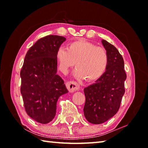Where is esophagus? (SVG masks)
<instances>
[{"label": "esophagus", "instance_id": "1", "mask_svg": "<svg viewBox=\"0 0 148 148\" xmlns=\"http://www.w3.org/2000/svg\"><path fill=\"white\" fill-rule=\"evenodd\" d=\"M66 86H67L68 90L70 92H74L75 91H78L79 89V85L75 81H69L66 83Z\"/></svg>", "mask_w": 148, "mask_h": 148}]
</instances>
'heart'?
<instances>
[{
  "instance_id": "b5f03b06",
  "label": "heart",
  "mask_w": 148,
  "mask_h": 148,
  "mask_svg": "<svg viewBox=\"0 0 148 148\" xmlns=\"http://www.w3.org/2000/svg\"><path fill=\"white\" fill-rule=\"evenodd\" d=\"M55 58L58 69L63 73H66L76 64V76L84 77L88 82L95 81L103 76L109 61L104 48L84 39L70 42L67 48H59Z\"/></svg>"
}]
</instances>
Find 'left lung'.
I'll return each mask as SVG.
<instances>
[{"instance_id": "1", "label": "left lung", "mask_w": 148, "mask_h": 148, "mask_svg": "<svg viewBox=\"0 0 148 148\" xmlns=\"http://www.w3.org/2000/svg\"><path fill=\"white\" fill-rule=\"evenodd\" d=\"M102 43L108 55V67L99 79L84 88V115L88 121L96 125L107 121L118 111L127 78L123 58L118 50L106 40Z\"/></svg>"}]
</instances>
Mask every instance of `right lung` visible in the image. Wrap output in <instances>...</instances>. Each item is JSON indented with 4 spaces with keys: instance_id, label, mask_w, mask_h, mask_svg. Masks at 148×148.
Instances as JSON below:
<instances>
[{
    "instance_id": "obj_1",
    "label": "right lung",
    "mask_w": 148,
    "mask_h": 148,
    "mask_svg": "<svg viewBox=\"0 0 148 148\" xmlns=\"http://www.w3.org/2000/svg\"><path fill=\"white\" fill-rule=\"evenodd\" d=\"M66 39L50 35L39 39L27 51L20 72L21 93L25 111L34 120L48 123L56 114V102L68 92L56 74V52Z\"/></svg>"
}]
</instances>
